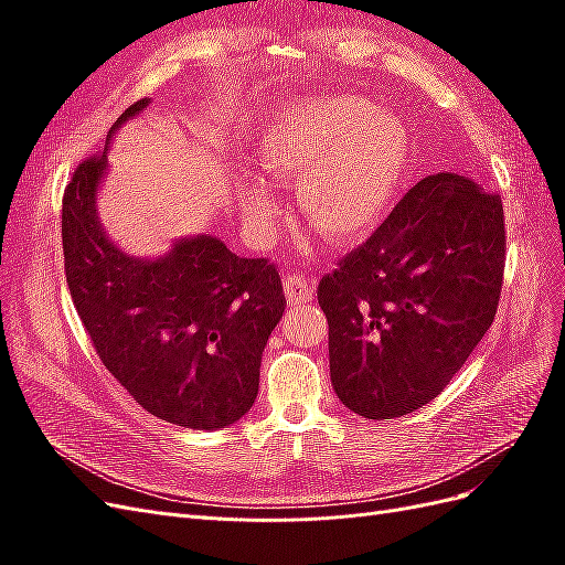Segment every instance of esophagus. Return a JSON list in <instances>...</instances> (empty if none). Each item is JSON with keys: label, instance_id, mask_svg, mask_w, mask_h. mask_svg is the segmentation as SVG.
<instances>
[{"label": "esophagus", "instance_id": "1", "mask_svg": "<svg viewBox=\"0 0 565 565\" xmlns=\"http://www.w3.org/2000/svg\"><path fill=\"white\" fill-rule=\"evenodd\" d=\"M282 285H285L287 301L292 303H303L313 297V280L299 276V273H287Z\"/></svg>", "mask_w": 565, "mask_h": 565}]
</instances>
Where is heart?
<instances>
[{
    "label": "heart",
    "mask_w": 565,
    "mask_h": 565,
    "mask_svg": "<svg viewBox=\"0 0 565 565\" xmlns=\"http://www.w3.org/2000/svg\"><path fill=\"white\" fill-rule=\"evenodd\" d=\"M264 174L297 181L303 224L330 243L361 241L380 224L407 167L401 119L353 96H320L282 110L262 134ZM241 212L252 241H276L278 202L262 179L243 183Z\"/></svg>",
    "instance_id": "heart-1"
}]
</instances>
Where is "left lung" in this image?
Masks as SVG:
<instances>
[{"instance_id":"1","label":"left lung","mask_w":565,"mask_h":565,"mask_svg":"<svg viewBox=\"0 0 565 565\" xmlns=\"http://www.w3.org/2000/svg\"><path fill=\"white\" fill-rule=\"evenodd\" d=\"M504 254L498 193L452 172L409 188L318 285L339 401L393 419L436 398L498 313Z\"/></svg>"}]
</instances>
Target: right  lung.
Returning a JSON list of instances; mask_svg holds the SVG:
<instances>
[{"label": "right lung", "instance_id": "obj_1", "mask_svg": "<svg viewBox=\"0 0 565 565\" xmlns=\"http://www.w3.org/2000/svg\"><path fill=\"white\" fill-rule=\"evenodd\" d=\"M136 100L117 117L143 110ZM106 152L82 160L63 193L65 280L79 320L134 401L185 429H224L259 391L266 341L285 311L276 264L241 259L212 235L156 262L119 252L96 216Z\"/></svg>", "mask_w": 565, "mask_h": 565}]
</instances>
